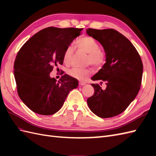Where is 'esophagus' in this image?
Instances as JSON below:
<instances>
[{"label": "esophagus", "instance_id": "1", "mask_svg": "<svg viewBox=\"0 0 156 156\" xmlns=\"http://www.w3.org/2000/svg\"><path fill=\"white\" fill-rule=\"evenodd\" d=\"M86 84L84 83V82H79V85H80V86H84V85H85Z\"/></svg>", "mask_w": 156, "mask_h": 156}]
</instances>
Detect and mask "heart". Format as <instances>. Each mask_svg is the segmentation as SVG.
Segmentation results:
<instances>
[{
  "instance_id": "b5f03b06",
  "label": "heart",
  "mask_w": 156,
  "mask_h": 156,
  "mask_svg": "<svg viewBox=\"0 0 156 156\" xmlns=\"http://www.w3.org/2000/svg\"><path fill=\"white\" fill-rule=\"evenodd\" d=\"M76 45L78 49L84 51L88 54L87 59V64H91L95 67L100 68L104 64L105 56L101 50V47L98 43L90 36H84L77 39ZM74 48L69 45L66 48L63 55V59L66 64H69L71 62ZM69 74L74 77L82 78L84 76L88 75L90 73V68H80L74 67L69 70Z\"/></svg>"
}]
</instances>
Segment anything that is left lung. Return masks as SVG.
Masks as SVG:
<instances>
[{"mask_svg": "<svg viewBox=\"0 0 156 156\" xmlns=\"http://www.w3.org/2000/svg\"><path fill=\"white\" fill-rule=\"evenodd\" d=\"M87 34L103 47L106 63L92 80L105 82L102 90L92 84L94 93L87 99L89 108L101 118H110L123 112L140 89L143 64L134 45L123 35L113 29H87Z\"/></svg>", "mask_w": 156, "mask_h": 156, "instance_id": "8db88e82", "label": "left lung"}]
</instances>
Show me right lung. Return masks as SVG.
<instances>
[{"label":"right lung","mask_w":156,"mask_h":156,"mask_svg":"<svg viewBox=\"0 0 156 156\" xmlns=\"http://www.w3.org/2000/svg\"><path fill=\"white\" fill-rule=\"evenodd\" d=\"M83 29L49 27L26 41L16 56L14 75L19 97L36 113L51 115L58 112L78 80L68 74L57 82L49 74L62 65L66 48Z\"/></svg>","instance_id":"1"}]
</instances>
